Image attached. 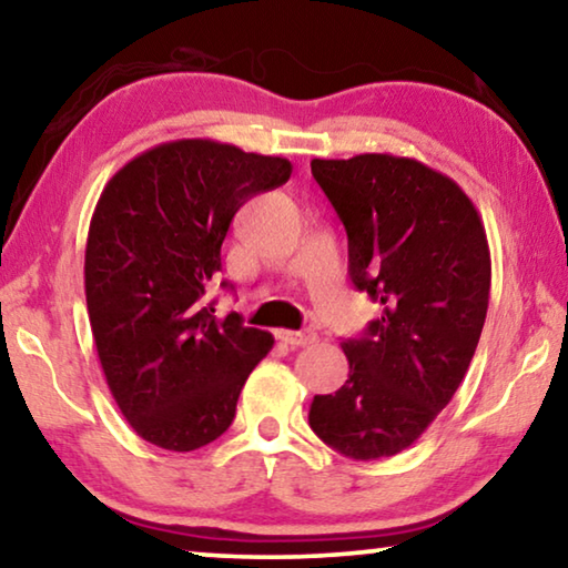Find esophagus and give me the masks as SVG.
<instances>
[{"label":"esophagus","mask_w":568,"mask_h":568,"mask_svg":"<svg viewBox=\"0 0 568 568\" xmlns=\"http://www.w3.org/2000/svg\"><path fill=\"white\" fill-rule=\"evenodd\" d=\"M278 339H282V343H286V345H292V347H304V345H312L314 339H317V335H314V333H294V329H282V333H278Z\"/></svg>","instance_id":"1"}]
</instances>
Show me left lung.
I'll return each instance as SVG.
<instances>
[{"label":"left lung","mask_w":568,"mask_h":568,"mask_svg":"<svg viewBox=\"0 0 568 568\" xmlns=\"http://www.w3.org/2000/svg\"><path fill=\"white\" fill-rule=\"evenodd\" d=\"M347 233V272L383 314L345 339L351 373L314 396L310 426L353 459L394 457L449 404L473 363L490 302V248L477 207L412 156L312 160Z\"/></svg>","instance_id":"left-lung-1"}]
</instances>
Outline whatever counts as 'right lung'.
<instances>
[{
    "label": "right lung",
    "mask_w": 568,
    "mask_h": 568,
    "mask_svg": "<svg viewBox=\"0 0 568 568\" xmlns=\"http://www.w3.org/2000/svg\"><path fill=\"white\" fill-rule=\"evenodd\" d=\"M290 174L284 156L178 139L103 187L85 243V304L111 396L150 444L193 452L217 439L272 351V335L235 312L217 320L203 296L233 215Z\"/></svg>",
    "instance_id": "right-lung-1"
}]
</instances>
